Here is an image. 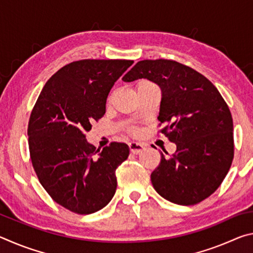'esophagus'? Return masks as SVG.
Here are the masks:
<instances>
[{
  "label": "esophagus",
  "mask_w": 253,
  "mask_h": 253,
  "mask_svg": "<svg viewBox=\"0 0 253 253\" xmlns=\"http://www.w3.org/2000/svg\"><path fill=\"white\" fill-rule=\"evenodd\" d=\"M145 146L143 144L137 143V142H131L129 143V149L132 154H139L144 151Z\"/></svg>",
  "instance_id": "1"
}]
</instances>
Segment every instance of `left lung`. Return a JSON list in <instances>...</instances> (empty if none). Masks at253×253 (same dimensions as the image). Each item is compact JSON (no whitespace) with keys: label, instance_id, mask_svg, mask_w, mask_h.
Segmentation results:
<instances>
[{"label":"left lung","instance_id":"left-lung-1","mask_svg":"<svg viewBox=\"0 0 253 253\" xmlns=\"http://www.w3.org/2000/svg\"><path fill=\"white\" fill-rule=\"evenodd\" d=\"M147 79L161 88V130L176 144L172 156L161 153L151 175L162 198L193 205L221 185L233 160V122L230 109L211 81L173 60L138 61L123 77L125 83Z\"/></svg>","mask_w":253,"mask_h":253}]
</instances>
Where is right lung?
Returning a JSON list of instances; mask_svg holds the SVG:
<instances>
[{
    "mask_svg": "<svg viewBox=\"0 0 253 253\" xmlns=\"http://www.w3.org/2000/svg\"><path fill=\"white\" fill-rule=\"evenodd\" d=\"M132 60H80L62 67L46 81L28 127L33 169L58 204L78 214L105 208L116 192V169L129 155L124 143L102 149L87 142L106 113V101Z\"/></svg>",
    "mask_w": 253,
    "mask_h": 253,
    "instance_id": "obj_1",
    "label": "right lung"
}]
</instances>
